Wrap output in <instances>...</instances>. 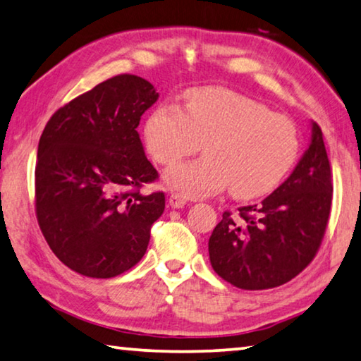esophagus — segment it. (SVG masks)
<instances>
[{"label": "esophagus", "mask_w": 361, "mask_h": 361, "mask_svg": "<svg viewBox=\"0 0 361 361\" xmlns=\"http://www.w3.org/2000/svg\"><path fill=\"white\" fill-rule=\"evenodd\" d=\"M186 201H188V199L180 192L170 194V197H169V204H170L171 209H183L186 205Z\"/></svg>", "instance_id": "34e87169"}]
</instances>
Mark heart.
I'll return each instance as SVG.
<instances>
[{"label":"heart","mask_w":361,"mask_h":361,"mask_svg":"<svg viewBox=\"0 0 361 361\" xmlns=\"http://www.w3.org/2000/svg\"><path fill=\"white\" fill-rule=\"evenodd\" d=\"M146 149L162 165L190 156L204 141L205 156L175 165L165 185L185 197H201L228 186L238 199L270 192L293 167L299 152L294 122L265 104L221 87L194 88L185 111L160 104L142 127Z\"/></svg>","instance_id":"heart-1"}]
</instances>
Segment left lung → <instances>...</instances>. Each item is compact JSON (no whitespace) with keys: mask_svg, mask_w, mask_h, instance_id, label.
<instances>
[{"mask_svg":"<svg viewBox=\"0 0 361 361\" xmlns=\"http://www.w3.org/2000/svg\"><path fill=\"white\" fill-rule=\"evenodd\" d=\"M308 147L293 173L260 204L230 212L212 231L210 263L239 289L276 288L313 260L328 225L333 178L322 128L312 122Z\"/></svg>","mask_w":361,"mask_h":361,"instance_id":"left-lung-1","label":"left lung"}]
</instances>
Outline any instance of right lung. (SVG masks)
<instances>
[{
    "label": "right lung",
    "instance_id": "right-lung-1",
    "mask_svg": "<svg viewBox=\"0 0 361 361\" xmlns=\"http://www.w3.org/2000/svg\"><path fill=\"white\" fill-rule=\"evenodd\" d=\"M157 99L147 80L123 73L61 107L43 130L38 225L57 259L83 276L114 278L135 267L164 214V192H140L157 171L136 130Z\"/></svg>",
    "mask_w": 361,
    "mask_h": 361
}]
</instances>
